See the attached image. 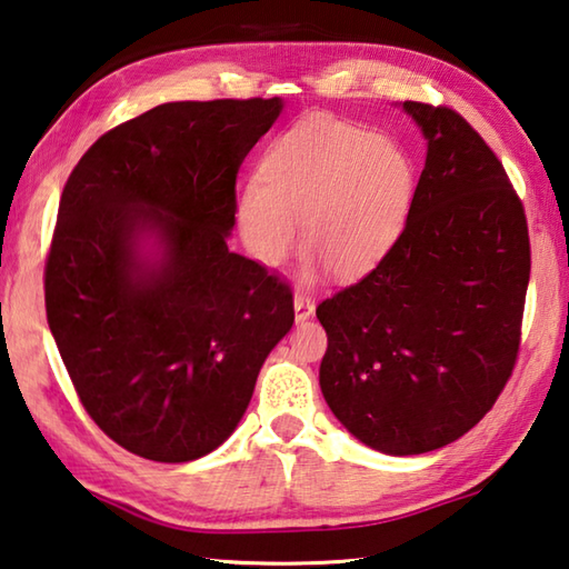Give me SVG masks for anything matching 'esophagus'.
Instances as JSON below:
<instances>
[{
  "label": "esophagus",
  "mask_w": 569,
  "mask_h": 569,
  "mask_svg": "<svg viewBox=\"0 0 569 569\" xmlns=\"http://www.w3.org/2000/svg\"><path fill=\"white\" fill-rule=\"evenodd\" d=\"M293 308H296V320H306V318L313 316L316 301H313L311 296H306V293H296L293 296Z\"/></svg>",
  "instance_id": "obj_1"
}]
</instances>
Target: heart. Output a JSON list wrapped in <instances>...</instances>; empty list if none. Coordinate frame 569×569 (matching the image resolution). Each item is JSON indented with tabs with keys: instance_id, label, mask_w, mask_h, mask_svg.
Segmentation results:
<instances>
[{
	"instance_id": "1",
	"label": "heart",
	"mask_w": 569,
	"mask_h": 569,
	"mask_svg": "<svg viewBox=\"0 0 569 569\" xmlns=\"http://www.w3.org/2000/svg\"><path fill=\"white\" fill-rule=\"evenodd\" d=\"M416 169L396 141L336 117L293 123L268 143L239 201L246 249L263 266L291 253L301 221L308 268L340 278L376 268L408 221Z\"/></svg>"
}]
</instances>
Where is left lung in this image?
Wrapping results in <instances>:
<instances>
[{"instance_id": "obj_1", "label": "left lung", "mask_w": 569, "mask_h": 569, "mask_svg": "<svg viewBox=\"0 0 569 569\" xmlns=\"http://www.w3.org/2000/svg\"><path fill=\"white\" fill-rule=\"evenodd\" d=\"M428 139L398 241L316 308L320 390L373 450L420 456L478 426L518 363L530 236L502 161L456 109L402 104Z\"/></svg>"}]
</instances>
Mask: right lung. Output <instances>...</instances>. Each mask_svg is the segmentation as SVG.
I'll use <instances>...</instances> for the list:
<instances>
[{"label":"right lung","mask_w":569,"mask_h":569,"mask_svg":"<svg viewBox=\"0 0 569 569\" xmlns=\"http://www.w3.org/2000/svg\"><path fill=\"white\" fill-rule=\"evenodd\" d=\"M281 109L278 97L161 104L91 143L61 191L47 320L89 418L133 456L219 448L293 326L288 281L226 246L236 177ZM147 234L157 259L142 256Z\"/></svg>","instance_id":"right-lung-1"}]
</instances>
